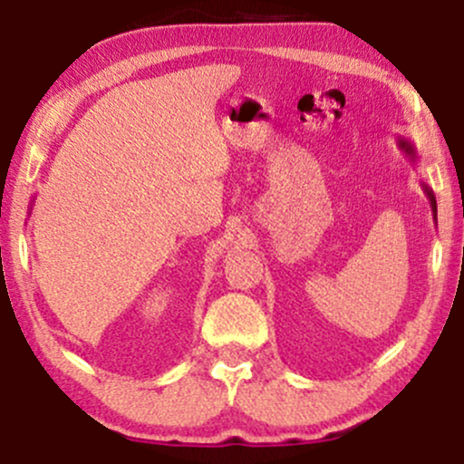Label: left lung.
<instances>
[{"instance_id":"left-lung-1","label":"left lung","mask_w":464,"mask_h":464,"mask_svg":"<svg viewBox=\"0 0 464 464\" xmlns=\"http://www.w3.org/2000/svg\"><path fill=\"white\" fill-rule=\"evenodd\" d=\"M397 141H399V148H401V150L406 152L408 157L412 159V161H417V150H414L412 143H410L408 140H401V137H399ZM423 191H425V194H428V198H430V207H432V214H434V220H436V198H434L432 189H430L428 185H423Z\"/></svg>"}]
</instances>
